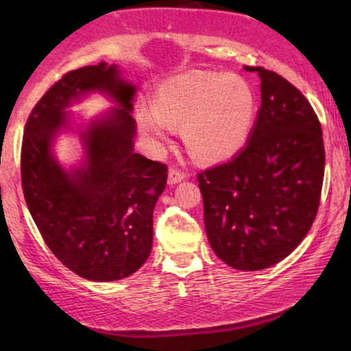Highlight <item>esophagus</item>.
Segmentation results:
<instances>
[{
    "mask_svg": "<svg viewBox=\"0 0 351 351\" xmlns=\"http://www.w3.org/2000/svg\"><path fill=\"white\" fill-rule=\"evenodd\" d=\"M186 179V174L185 172H182L179 169H176V167H171L169 169V174H167V182H169L171 185L174 184H179V182L185 180Z\"/></svg>",
    "mask_w": 351,
    "mask_h": 351,
    "instance_id": "obj_1",
    "label": "esophagus"
}]
</instances>
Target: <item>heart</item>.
Here are the masks:
<instances>
[{
    "instance_id": "1",
    "label": "heart",
    "mask_w": 351,
    "mask_h": 351,
    "mask_svg": "<svg viewBox=\"0 0 351 351\" xmlns=\"http://www.w3.org/2000/svg\"><path fill=\"white\" fill-rule=\"evenodd\" d=\"M153 113L136 112L137 128L150 143L166 138L167 126H180L186 150L198 160L220 161L246 145L256 119V95L234 75L186 73L161 84Z\"/></svg>"
}]
</instances>
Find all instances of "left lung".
<instances>
[{
  "label": "left lung",
  "instance_id": "obj_1",
  "mask_svg": "<svg viewBox=\"0 0 351 351\" xmlns=\"http://www.w3.org/2000/svg\"><path fill=\"white\" fill-rule=\"evenodd\" d=\"M261 78L262 107L247 145L198 174L204 227L215 256L244 271L286 258L318 214L324 179L321 123L305 95L281 75Z\"/></svg>",
  "mask_w": 351,
  "mask_h": 351
}]
</instances>
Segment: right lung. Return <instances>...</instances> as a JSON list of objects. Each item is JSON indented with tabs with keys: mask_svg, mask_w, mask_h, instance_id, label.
<instances>
[{
	"mask_svg": "<svg viewBox=\"0 0 351 351\" xmlns=\"http://www.w3.org/2000/svg\"><path fill=\"white\" fill-rule=\"evenodd\" d=\"M89 90L112 95L120 108L91 125L85 166L65 173L50 153L51 138L64 125L63 108ZM134 93L114 65L81 66L46 90L23 131L21 174L28 210L52 254L90 281L132 275L152 251L153 209L167 166L134 153Z\"/></svg>",
	"mask_w": 351,
	"mask_h": 351,
	"instance_id": "1",
	"label": "right lung"
}]
</instances>
